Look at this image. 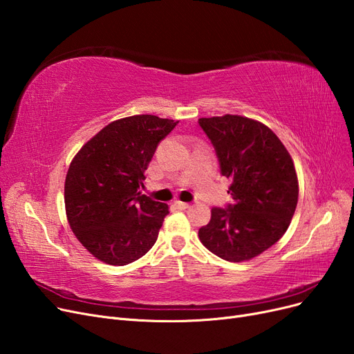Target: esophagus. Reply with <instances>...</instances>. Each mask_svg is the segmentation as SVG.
<instances>
[{
	"label": "esophagus",
	"instance_id": "obj_1",
	"mask_svg": "<svg viewBox=\"0 0 354 354\" xmlns=\"http://www.w3.org/2000/svg\"><path fill=\"white\" fill-rule=\"evenodd\" d=\"M174 207H176V208H178V209H186V208H189L190 205H189V203H187V202H181V201H176V202H174Z\"/></svg>",
	"mask_w": 354,
	"mask_h": 354
}]
</instances>
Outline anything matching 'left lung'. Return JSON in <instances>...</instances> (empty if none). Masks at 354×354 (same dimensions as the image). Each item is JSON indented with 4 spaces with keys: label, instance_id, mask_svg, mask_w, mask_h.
Masks as SVG:
<instances>
[{
    "label": "left lung",
    "instance_id": "left-lung-1",
    "mask_svg": "<svg viewBox=\"0 0 354 354\" xmlns=\"http://www.w3.org/2000/svg\"><path fill=\"white\" fill-rule=\"evenodd\" d=\"M198 122L214 146L221 176L232 180V202L211 209L199 239L223 260H251L279 241L291 223L298 202L294 162L277 136L259 121L224 115Z\"/></svg>",
    "mask_w": 354,
    "mask_h": 354
}]
</instances>
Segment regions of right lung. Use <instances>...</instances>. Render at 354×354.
Segmentation results:
<instances>
[{
	"label": "right lung",
	"instance_id": "obj_1",
	"mask_svg": "<svg viewBox=\"0 0 354 354\" xmlns=\"http://www.w3.org/2000/svg\"><path fill=\"white\" fill-rule=\"evenodd\" d=\"M177 124L155 115L122 118L73 158L65 181L66 216L95 259L125 266L155 245L168 205L138 190L158 145Z\"/></svg>",
	"mask_w": 354,
	"mask_h": 354
}]
</instances>
